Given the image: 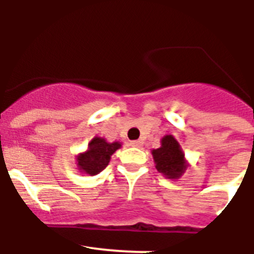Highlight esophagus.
I'll return each mask as SVG.
<instances>
[{"label": "esophagus", "instance_id": "esophagus-1", "mask_svg": "<svg viewBox=\"0 0 254 254\" xmlns=\"http://www.w3.org/2000/svg\"><path fill=\"white\" fill-rule=\"evenodd\" d=\"M130 145H131V147L140 148L141 145H143V141H140V140H134V141H131V143H130Z\"/></svg>", "mask_w": 254, "mask_h": 254}]
</instances>
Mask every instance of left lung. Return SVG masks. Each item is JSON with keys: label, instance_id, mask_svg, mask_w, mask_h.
Segmentation results:
<instances>
[{"label": "left lung", "instance_id": "8db88e82", "mask_svg": "<svg viewBox=\"0 0 254 254\" xmlns=\"http://www.w3.org/2000/svg\"><path fill=\"white\" fill-rule=\"evenodd\" d=\"M155 168L159 173L168 178H180L187 168L185 153L181 145L173 138V135H166L162 138L161 147L152 150Z\"/></svg>", "mask_w": 254, "mask_h": 254}]
</instances>
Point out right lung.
Returning <instances> with one entry per match:
<instances>
[{
  "label": "right lung",
  "mask_w": 254,
  "mask_h": 254,
  "mask_svg": "<svg viewBox=\"0 0 254 254\" xmlns=\"http://www.w3.org/2000/svg\"><path fill=\"white\" fill-rule=\"evenodd\" d=\"M122 147L120 141L107 143L105 138L95 136L88 143V149L77 155V167L83 173L95 176L104 171L110 162L111 155Z\"/></svg>",
  "instance_id": "1"
}]
</instances>
